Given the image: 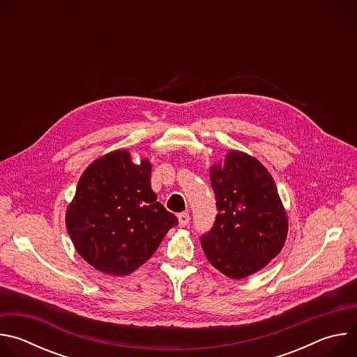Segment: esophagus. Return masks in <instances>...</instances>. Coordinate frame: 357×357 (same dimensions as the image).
Returning <instances> with one entry per match:
<instances>
[{"mask_svg": "<svg viewBox=\"0 0 357 357\" xmlns=\"http://www.w3.org/2000/svg\"><path fill=\"white\" fill-rule=\"evenodd\" d=\"M178 220H179V226H181V227H185V226H188V225H189V222H190L189 213H186V212H182V213H179V215H178Z\"/></svg>", "mask_w": 357, "mask_h": 357, "instance_id": "34e87169", "label": "esophagus"}]
</instances>
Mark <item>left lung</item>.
Listing matches in <instances>:
<instances>
[{
  "label": "left lung",
  "instance_id": "obj_1",
  "mask_svg": "<svg viewBox=\"0 0 357 357\" xmlns=\"http://www.w3.org/2000/svg\"><path fill=\"white\" fill-rule=\"evenodd\" d=\"M211 182L219 213L200 236L209 263L233 280L260 271L278 256L288 233L273 176L259 160L230 151L223 165L211 168Z\"/></svg>",
  "mask_w": 357,
  "mask_h": 357
}]
</instances>
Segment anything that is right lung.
<instances>
[{
  "mask_svg": "<svg viewBox=\"0 0 357 357\" xmlns=\"http://www.w3.org/2000/svg\"><path fill=\"white\" fill-rule=\"evenodd\" d=\"M178 225L151 189V164L135 165L127 149L91 162L66 211L76 251L96 270L127 275L154 254Z\"/></svg>",
  "mask_w": 357,
  "mask_h": 357,
  "instance_id": "obj_1",
  "label": "right lung"
}]
</instances>
